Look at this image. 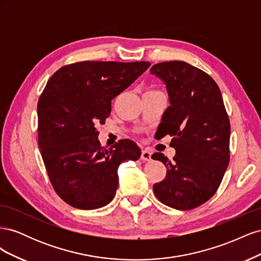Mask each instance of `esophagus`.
<instances>
[{"label": "esophagus", "mask_w": 261, "mask_h": 261, "mask_svg": "<svg viewBox=\"0 0 261 261\" xmlns=\"http://www.w3.org/2000/svg\"><path fill=\"white\" fill-rule=\"evenodd\" d=\"M140 159L143 161H150V160H151V152H150L149 150H147V149L143 150V151H141Z\"/></svg>", "instance_id": "34e87169"}]
</instances>
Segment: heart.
Here are the masks:
<instances>
[{"instance_id":"b5f03b06","label":"heart","mask_w":261,"mask_h":261,"mask_svg":"<svg viewBox=\"0 0 261 261\" xmlns=\"http://www.w3.org/2000/svg\"><path fill=\"white\" fill-rule=\"evenodd\" d=\"M152 92H159V91H156V90H147L145 93H152Z\"/></svg>"}]
</instances>
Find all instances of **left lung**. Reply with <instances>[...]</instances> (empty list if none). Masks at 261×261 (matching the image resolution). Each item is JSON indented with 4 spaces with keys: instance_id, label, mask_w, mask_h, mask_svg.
<instances>
[{
    "instance_id": "1",
    "label": "left lung",
    "mask_w": 261,
    "mask_h": 261,
    "mask_svg": "<svg viewBox=\"0 0 261 261\" xmlns=\"http://www.w3.org/2000/svg\"><path fill=\"white\" fill-rule=\"evenodd\" d=\"M150 73L164 82L171 106L160 123L161 137L172 136L176 154L153 160L167 167V175L153 185L162 203L191 210L216 194L230 162V121L217 83L183 61L158 63Z\"/></svg>"
}]
</instances>
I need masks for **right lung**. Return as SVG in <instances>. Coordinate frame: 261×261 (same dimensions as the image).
Here are the masks:
<instances>
[{"label":"right lung","mask_w":261,"mask_h":261,"mask_svg":"<svg viewBox=\"0 0 261 261\" xmlns=\"http://www.w3.org/2000/svg\"><path fill=\"white\" fill-rule=\"evenodd\" d=\"M149 62L84 61L61 67L38 101V145L54 191L69 206L91 210L113 199L118 165L141 151L129 139L106 149L96 126L111 100L135 82Z\"/></svg>","instance_id":"add662e5"}]
</instances>
